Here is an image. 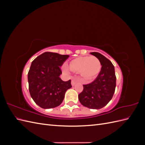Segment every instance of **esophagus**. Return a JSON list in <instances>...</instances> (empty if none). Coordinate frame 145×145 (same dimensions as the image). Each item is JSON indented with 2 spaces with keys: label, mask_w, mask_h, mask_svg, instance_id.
I'll return each mask as SVG.
<instances>
[{
  "label": "esophagus",
  "mask_w": 145,
  "mask_h": 145,
  "mask_svg": "<svg viewBox=\"0 0 145 145\" xmlns=\"http://www.w3.org/2000/svg\"><path fill=\"white\" fill-rule=\"evenodd\" d=\"M77 82V80H76V79H72V81H71V85H72V86H73L75 85L76 84Z\"/></svg>",
  "instance_id": "esophagus-1"
}]
</instances>
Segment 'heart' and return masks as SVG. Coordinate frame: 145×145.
<instances>
[{"mask_svg": "<svg viewBox=\"0 0 145 145\" xmlns=\"http://www.w3.org/2000/svg\"><path fill=\"white\" fill-rule=\"evenodd\" d=\"M72 71L79 72L83 79L87 82L93 81L98 76L102 68L100 61L95 56H82L73 59L69 65ZM63 71L69 72V69L64 66Z\"/></svg>", "mask_w": 145, "mask_h": 145, "instance_id": "heart-1", "label": "heart"}]
</instances>
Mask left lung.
<instances>
[{"label":"left lung","mask_w":145,"mask_h":145,"mask_svg":"<svg viewBox=\"0 0 145 145\" xmlns=\"http://www.w3.org/2000/svg\"><path fill=\"white\" fill-rule=\"evenodd\" d=\"M90 54L99 59L102 68L94 81L83 85V90L78 94V100L83 106L99 109L106 106L114 94L116 86L115 69L111 61L99 52Z\"/></svg>","instance_id":"obj_1"}]
</instances>
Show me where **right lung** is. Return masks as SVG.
Instances as JSON below:
<instances>
[{
    "label": "right lung",
    "mask_w": 145,
    "mask_h": 145,
    "mask_svg": "<svg viewBox=\"0 0 145 145\" xmlns=\"http://www.w3.org/2000/svg\"><path fill=\"white\" fill-rule=\"evenodd\" d=\"M69 57L45 52L32 62L28 74L29 91L34 102L42 108L59 106L66 91L72 87L71 80L64 82L60 78V67Z\"/></svg>",
    "instance_id": "1"
}]
</instances>
